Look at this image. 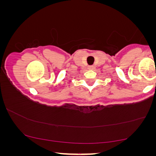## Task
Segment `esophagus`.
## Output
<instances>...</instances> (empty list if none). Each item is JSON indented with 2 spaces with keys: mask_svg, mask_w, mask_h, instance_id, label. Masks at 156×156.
I'll return each instance as SVG.
<instances>
[{
  "mask_svg": "<svg viewBox=\"0 0 156 156\" xmlns=\"http://www.w3.org/2000/svg\"><path fill=\"white\" fill-rule=\"evenodd\" d=\"M94 68H95V67H94L93 66H88V69H89V70H93Z\"/></svg>",
  "mask_w": 156,
  "mask_h": 156,
  "instance_id": "esophagus-1",
  "label": "esophagus"
}]
</instances>
